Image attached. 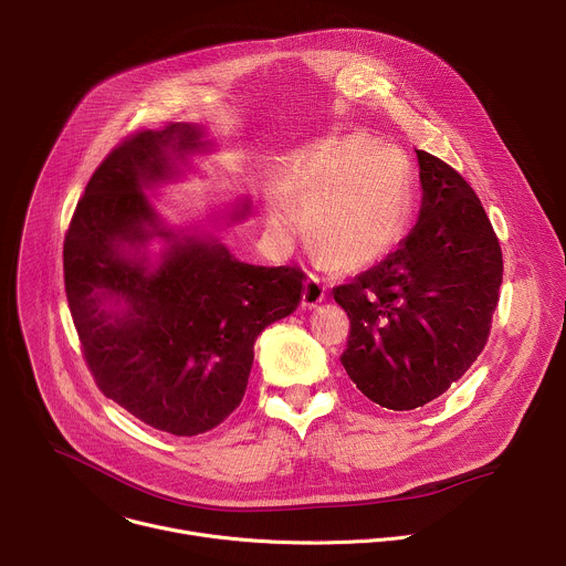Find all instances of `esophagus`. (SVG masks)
Instances as JSON below:
<instances>
[{
	"instance_id": "esophagus-1",
	"label": "esophagus",
	"mask_w": 566,
	"mask_h": 566,
	"mask_svg": "<svg viewBox=\"0 0 566 566\" xmlns=\"http://www.w3.org/2000/svg\"><path fill=\"white\" fill-rule=\"evenodd\" d=\"M325 295H327V289H325V284L319 282V277H317V275H308L306 282H304L302 304H304L306 308H313V306H317L322 300H325Z\"/></svg>"
}]
</instances>
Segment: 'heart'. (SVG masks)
<instances>
[{"label": "heart", "instance_id": "obj_1", "mask_svg": "<svg viewBox=\"0 0 566 566\" xmlns=\"http://www.w3.org/2000/svg\"><path fill=\"white\" fill-rule=\"evenodd\" d=\"M371 146L374 138L365 134H345L302 149L291 186L275 184L266 190L273 230L293 237L308 221L322 251L343 253L354 264L385 258L408 226L412 170L396 147Z\"/></svg>", "mask_w": 566, "mask_h": 566}]
</instances>
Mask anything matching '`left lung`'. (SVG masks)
<instances>
[{
  "instance_id": "8db88e82",
  "label": "left lung",
  "mask_w": 566,
  "mask_h": 566,
  "mask_svg": "<svg viewBox=\"0 0 566 566\" xmlns=\"http://www.w3.org/2000/svg\"><path fill=\"white\" fill-rule=\"evenodd\" d=\"M417 226L380 264L334 289L352 329L343 367L387 410L439 398L489 340L502 286V249L474 190L417 149Z\"/></svg>"
}]
</instances>
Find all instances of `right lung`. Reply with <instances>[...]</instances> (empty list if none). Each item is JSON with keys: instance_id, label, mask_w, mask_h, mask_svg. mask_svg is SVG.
I'll return each instance as SVG.
<instances>
[{"instance_id": "obj_1", "label": "right lung", "mask_w": 566, "mask_h": 566, "mask_svg": "<svg viewBox=\"0 0 566 566\" xmlns=\"http://www.w3.org/2000/svg\"><path fill=\"white\" fill-rule=\"evenodd\" d=\"M212 149L195 123L134 134L90 179L64 239L66 300L101 391L177 437L239 406L258 336L297 308L306 280L297 266L239 262L212 230L160 217L147 192ZM249 214L239 197L219 221Z\"/></svg>"}]
</instances>
